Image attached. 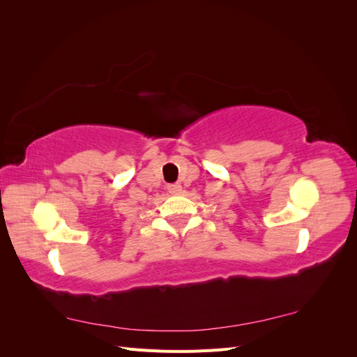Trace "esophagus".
<instances>
[{"label": "esophagus", "mask_w": 357, "mask_h": 357, "mask_svg": "<svg viewBox=\"0 0 357 357\" xmlns=\"http://www.w3.org/2000/svg\"><path fill=\"white\" fill-rule=\"evenodd\" d=\"M181 190H183L181 185H171V186H168V192L172 193V195H180Z\"/></svg>", "instance_id": "esophagus-1"}]
</instances>
